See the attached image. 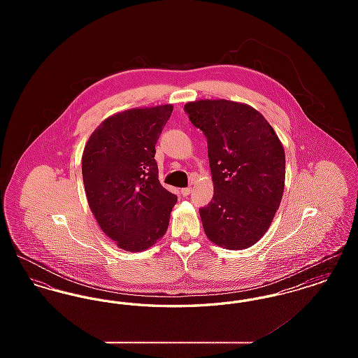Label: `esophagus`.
Returning <instances> with one entry per match:
<instances>
[{"label":"esophagus","mask_w":358,"mask_h":358,"mask_svg":"<svg viewBox=\"0 0 358 358\" xmlns=\"http://www.w3.org/2000/svg\"><path fill=\"white\" fill-rule=\"evenodd\" d=\"M181 193H182V196H189V194H190V193H192V187H184V189H182V190H181Z\"/></svg>","instance_id":"esophagus-1"}]
</instances>
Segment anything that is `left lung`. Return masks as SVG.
Masks as SVG:
<instances>
[{
  "label": "left lung",
  "instance_id": "left-lung-1",
  "mask_svg": "<svg viewBox=\"0 0 358 358\" xmlns=\"http://www.w3.org/2000/svg\"><path fill=\"white\" fill-rule=\"evenodd\" d=\"M208 142L213 197L200 208L205 235L227 250L254 245L267 232L285 189V150L271 124L248 104L225 99L185 104Z\"/></svg>",
  "mask_w": 358,
  "mask_h": 358
}]
</instances>
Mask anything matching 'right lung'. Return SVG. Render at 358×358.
Masks as SVG:
<instances>
[{
	"mask_svg": "<svg viewBox=\"0 0 358 358\" xmlns=\"http://www.w3.org/2000/svg\"><path fill=\"white\" fill-rule=\"evenodd\" d=\"M173 111L171 104L133 108L101 123L82 157L88 205L118 247L148 250L168 229L177 196L158 180L155 143Z\"/></svg>",
	"mask_w": 358,
	"mask_h": 358,
	"instance_id": "1",
	"label": "right lung"
}]
</instances>
